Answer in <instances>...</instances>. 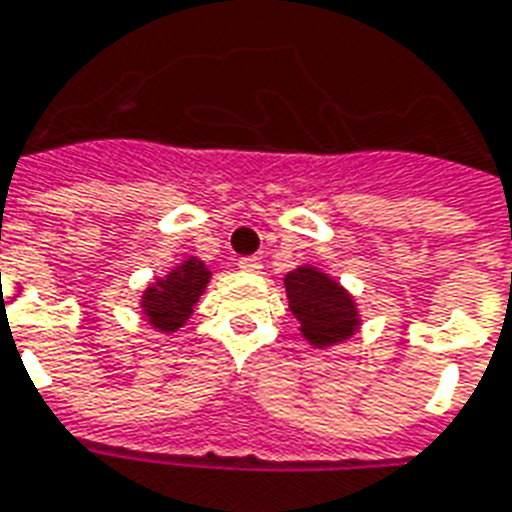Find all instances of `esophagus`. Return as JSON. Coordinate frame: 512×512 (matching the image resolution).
Here are the masks:
<instances>
[{"label": "esophagus", "instance_id": "1", "mask_svg": "<svg viewBox=\"0 0 512 512\" xmlns=\"http://www.w3.org/2000/svg\"><path fill=\"white\" fill-rule=\"evenodd\" d=\"M239 268L241 271L247 273H260V268H263V260L255 255H247V257H239Z\"/></svg>", "mask_w": 512, "mask_h": 512}]
</instances>
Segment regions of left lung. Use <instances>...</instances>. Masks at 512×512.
I'll list each match as a JSON object with an SVG mask.
<instances>
[{
	"label": "left lung",
	"instance_id": "obj_1",
	"mask_svg": "<svg viewBox=\"0 0 512 512\" xmlns=\"http://www.w3.org/2000/svg\"><path fill=\"white\" fill-rule=\"evenodd\" d=\"M292 314L298 317L300 333L314 346H330L354 333L357 308L346 292L314 268H298L284 279Z\"/></svg>",
	"mask_w": 512,
	"mask_h": 512
}]
</instances>
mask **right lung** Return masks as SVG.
Wrapping results in <instances>:
<instances>
[{"label":"right lung","instance_id":"right-lung-1","mask_svg":"<svg viewBox=\"0 0 512 512\" xmlns=\"http://www.w3.org/2000/svg\"><path fill=\"white\" fill-rule=\"evenodd\" d=\"M206 282H209V271L195 257L185 260L166 279L155 282V287L144 292L142 300L150 325L166 330V333L185 325V319L193 314V306L198 303V295L204 292Z\"/></svg>","mask_w":512,"mask_h":512}]
</instances>
